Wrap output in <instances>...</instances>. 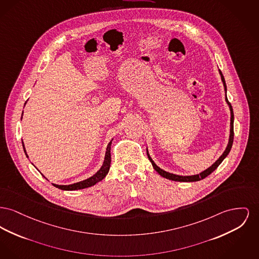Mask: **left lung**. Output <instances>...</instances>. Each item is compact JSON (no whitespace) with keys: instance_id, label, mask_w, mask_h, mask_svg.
Masks as SVG:
<instances>
[{"instance_id":"8db88e82","label":"left lung","mask_w":259,"mask_h":259,"mask_svg":"<svg viewBox=\"0 0 259 259\" xmlns=\"http://www.w3.org/2000/svg\"><path fill=\"white\" fill-rule=\"evenodd\" d=\"M219 73H220V75H221L222 82H223V84H224L225 91H227V87H226L225 79H224V76H223V74H222L221 70H219ZM226 102L228 103L229 107H230V110H231V129H230V140H229L228 146H227V148H226L225 152L222 153V155H221V156L216 160V162H215L213 165H211L210 167L207 168L206 170H204L203 172H201L200 174H198V175H193V176H180V175H175V174L168 173L166 171H164V170L160 169V168L158 167V166H157V165L152 161L151 156L149 155V153L147 152L148 157H149V159L151 160L152 166H153L154 170H155L159 175H161L162 177H164V178H166V179H169V180L178 181V182H196V181H199V180H201V179H204L205 177H207L208 175H210V174L212 173L213 171L220 165V163L224 160V158L228 155L229 152L231 151V148H232V145H233V141H234V112H233V107L231 106V104H230V102H229L228 99H227V96H226Z\"/></svg>"}]
</instances>
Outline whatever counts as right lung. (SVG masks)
<instances>
[{"label": "right lung", "mask_w": 259, "mask_h": 259, "mask_svg": "<svg viewBox=\"0 0 259 259\" xmlns=\"http://www.w3.org/2000/svg\"><path fill=\"white\" fill-rule=\"evenodd\" d=\"M110 145H111V142L108 143L107 148V152H106V156H105V161H104V164L102 168L90 178L84 180V181H81V182L75 183V184H72V185H65V186H60V185H55L53 184L56 188L58 189H61V190H64V191H74V190H81V189H85V188H89L93 185L97 184L98 182H100L101 180H103L106 176H107V173H108V170L110 167ZM22 146H23V150L25 152V149H24V145H23V142H22ZM25 154L27 156V153L25 152Z\"/></svg>", "instance_id": "add662e5"}]
</instances>
